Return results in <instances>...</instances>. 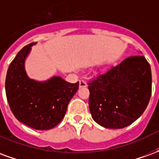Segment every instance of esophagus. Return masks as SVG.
<instances>
[{"mask_svg":"<svg viewBox=\"0 0 159 159\" xmlns=\"http://www.w3.org/2000/svg\"><path fill=\"white\" fill-rule=\"evenodd\" d=\"M79 87L80 88H85L87 87V83L84 80H81L79 82Z\"/></svg>","mask_w":159,"mask_h":159,"instance_id":"34e87169","label":"esophagus"}]
</instances>
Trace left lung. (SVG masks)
<instances>
[{
	"label": "left lung",
	"instance_id": "1",
	"mask_svg": "<svg viewBox=\"0 0 159 159\" xmlns=\"http://www.w3.org/2000/svg\"><path fill=\"white\" fill-rule=\"evenodd\" d=\"M89 110L98 124L123 129L142 115L152 94V72L143 56H130L89 83Z\"/></svg>",
	"mask_w": 159,
	"mask_h": 159
}]
</instances>
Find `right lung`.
Segmentation results:
<instances>
[{"mask_svg": "<svg viewBox=\"0 0 159 159\" xmlns=\"http://www.w3.org/2000/svg\"><path fill=\"white\" fill-rule=\"evenodd\" d=\"M34 44L36 42L24 47L10 64L6 77V95L19 122L35 129L48 130L62 121L79 82L70 83L59 76L45 82L29 78L25 60Z\"/></svg>", "mask_w": 159, "mask_h": 159, "instance_id": "obj_1", "label": "right lung"}]
</instances>
